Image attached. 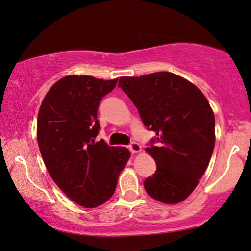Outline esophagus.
Here are the masks:
<instances>
[{
	"label": "esophagus",
	"instance_id": "obj_1",
	"mask_svg": "<svg viewBox=\"0 0 251 251\" xmlns=\"http://www.w3.org/2000/svg\"><path fill=\"white\" fill-rule=\"evenodd\" d=\"M128 149H129V151L132 152V153H138V152H141V145L138 144V143H136V142H132V143L129 144Z\"/></svg>",
	"mask_w": 251,
	"mask_h": 251
}]
</instances>
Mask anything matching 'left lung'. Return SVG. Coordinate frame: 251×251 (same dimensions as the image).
I'll return each mask as SVG.
<instances>
[{
	"label": "left lung",
	"mask_w": 251,
	"mask_h": 251,
	"mask_svg": "<svg viewBox=\"0 0 251 251\" xmlns=\"http://www.w3.org/2000/svg\"><path fill=\"white\" fill-rule=\"evenodd\" d=\"M118 87L156 134V147L145 149L156 163L155 174L145 179V190L164 204L185 201L206 170L215 144L214 113L206 97L170 72L122 76Z\"/></svg>",
	"instance_id": "1"
}]
</instances>
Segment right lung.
Returning <instances> with one entry per match:
<instances>
[{
  "mask_svg": "<svg viewBox=\"0 0 251 251\" xmlns=\"http://www.w3.org/2000/svg\"><path fill=\"white\" fill-rule=\"evenodd\" d=\"M118 78L67 75L50 89L37 118V141L48 174L63 193L85 208L99 206L115 193L130 158L126 148L95 142L102 97Z\"/></svg>",
  "mask_w": 251,
  "mask_h": 251,
  "instance_id": "1",
  "label": "right lung"
}]
</instances>
